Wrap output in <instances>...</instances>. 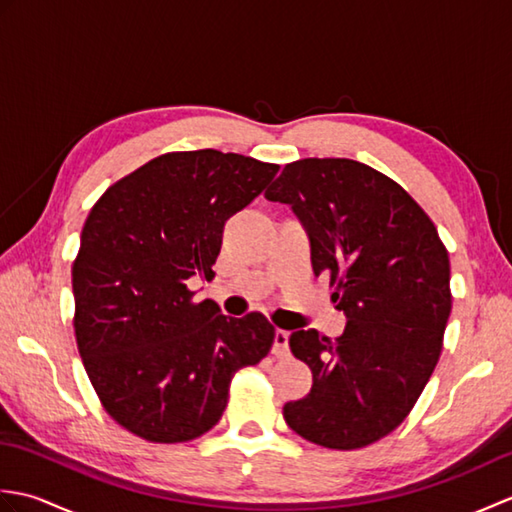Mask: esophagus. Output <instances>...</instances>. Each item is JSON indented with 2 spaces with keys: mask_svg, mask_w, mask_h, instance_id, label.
I'll return each mask as SVG.
<instances>
[{
  "mask_svg": "<svg viewBox=\"0 0 512 512\" xmlns=\"http://www.w3.org/2000/svg\"><path fill=\"white\" fill-rule=\"evenodd\" d=\"M288 341H290V334H288L286 330H277V332H275V345H273V352H275L277 356H288V354H290Z\"/></svg>",
  "mask_w": 512,
  "mask_h": 512,
  "instance_id": "esophagus-1",
  "label": "esophagus"
}]
</instances>
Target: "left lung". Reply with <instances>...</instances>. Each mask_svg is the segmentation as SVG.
Segmentation results:
<instances>
[{
	"mask_svg": "<svg viewBox=\"0 0 512 512\" xmlns=\"http://www.w3.org/2000/svg\"><path fill=\"white\" fill-rule=\"evenodd\" d=\"M264 195L299 217L314 275L330 277L347 317L336 341L292 332L312 389L284 418L321 447H367L407 418L436 369L451 314L447 248L418 202L363 162H290Z\"/></svg>",
	"mask_w": 512,
	"mask_h": 512,
	"instance_id": "left-lung-1",
	"label": "left lung"
}]
</instances>
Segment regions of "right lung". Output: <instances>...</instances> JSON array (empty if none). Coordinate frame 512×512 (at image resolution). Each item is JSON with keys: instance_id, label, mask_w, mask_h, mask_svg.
I'll list each match as a JSON object with an SVG mask.
<instances>
[{"instance_id": "right-lung-1", "label": "right lung", "mask_w": 512, "mask_h": 512, "mask_svg": "<svg viewBox=\"0 0 512 512\" xmlns=\"http://www.w3.org/2000/svg\"><path fill=\"white\" fill-rule=\"evenodd\" d=\"M279 165L215 149L165 154L92 206L72 266L74 334L105 411L149 442L213 429L237 369L270 352L264 314L224 317L193 301L189 281L213 275L224 224Z\"/></svg>"}]
</instances>
